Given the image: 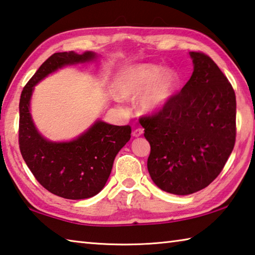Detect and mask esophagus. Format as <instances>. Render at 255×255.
Here are the masks:
<instances>
[{
	"label": "esophagus",
	"mask_w": 255,
	"mask_h": 255,
	"mask_svg": "<svg viewBox=\"0 0 255 255\" xmlns=\"http://www.w3.org/2000/svg\"><path fill=\"white\" fill-rule=\"evenodd\" d=\"M143 132H144V130L141 128H136V129H133V130H132V136L133 137H139V136L143 135Z\"/></svg>",
	"instance_id": "1"
}]
</instances>
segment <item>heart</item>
<instances>
[{
  "label": "heart",
  "mask_w": 255,
  "mask_h": 255,
  "mask_svg": "<svg viewBox=\"0 0 255 255\" xmlns=\"http://www.w3.org/2000/svg\"><path fill=\"white\" fill-rule=\"evenodd\" d=\"M180 76L171 68L157 64L141 63L129 66L120 74L117 83L119 96L131 99L141 95L139 109L147 115L161 111L179 88Z\"/></svg>",
  "instance_id": "b5f03b06"
}]
</instances>
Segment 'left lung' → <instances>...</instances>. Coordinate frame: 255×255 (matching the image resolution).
Instances as JSON below:
<instances>
[{
	"label": "left lung",
	"mask_w": 255,
	"mask_h": 255,
	"mask_svg": "<svg viewBox=\"0 0 255 255\" xmlns=\"http://www.w3.org/2000/svg\"><path fill=\"white\" fill-rule=\"evenodd\" d=\"M193 72L161 111L141 120L150 145L148 173L157 187L187 196L213 182L235 145L236 98L209 56L190 51Z\"/></svg>",
	"instance_id": "obj_1"
}]
</instances>
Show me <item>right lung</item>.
I'll use <instances>...</instances> for the list:
<instances>
[{"label": "right lung", "mask_w": 255, "mask_h": 255, "mask_svg": "<svg viewBox=\"0 0 255 255\" xmlns=\"http://www.w3.org/2000/svg\"><path fill=\"white\" fill-rule=\"evenodd\" d=\"M93 51L55 53L38 68L21 93L19 145L21 155L42 187L65 199H86L98 195L109 179L116 155L130 139V126H115L98 119L80 136L51 141L34 126L30 101L36 86L59 68L96 62Z\"/></svg>", "instance_id": "obj_1"}]
</instances>
